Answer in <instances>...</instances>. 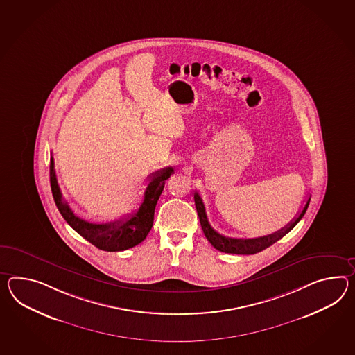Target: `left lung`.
Instances as JSON below:
<instances>
[{"label":"left lung","instance_id":"obj_1","mask_svg":"<svg viewBox=\"0 0 355 355\" xmlns=\"http://www.w3.org/2000/svg\"><path fill=\"white\" fill-rule=\"evenodd\" d=\"M193 199H195V205H196V210H198V214H199L201 228L204 231L205 237L208 239V241L216 248V250L228 252V254H240V255L257 254L259 251L267 249L278 240H281L286 234H288L295 225L299 223V220L303 218L306 209H308V205L311 202V198H308L303 210L300 211V214L293 219V222H290L288 225L284 227V228H281L279 231H277L275 234L263 236V237H257V239H232V237H225L223 234H218L216 230L210 225L208 216L205 213L204 202H202V199L200 198L198 192H195Z\"/></svg>","mask_w":355,"mask_h":355}]
</instances>
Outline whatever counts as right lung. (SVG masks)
<instances>
[{
    "label": "right lung",
    "instance_id": "add662e5",
    "mask_svg": "<svg viewBox=\"0 0 355 355\" xmlns=\"http://www.w3.org/2000/svg\"><path fill=\"white\" fill-rule=\"evenodd\" d=\"M173 173L174 169L172 166H166L164 169L153 173L144 193V200L136 211H132L130 214H127L115 222L96 225L76 216L69 208L68 202L62 199L53 168V157L50 160L52 196L61 216L87 241L95 245L97 249L104 251L127 250L146 239L154 223L156 202L164 190L165 181Z\"/></svg>",
    "mask_w": 355,
    "mask_h": 355
}]
</instances>
